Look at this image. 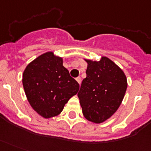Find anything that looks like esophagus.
<instances>
[{
  "label": "esophagus",
  "instance_id": "1",
  "mask_svg": "<svg viewBox=\"0 0 151 151\" xmlns=\"http://www.w3.org/2000/svg\"><path fill=\"white\" fill-rule=\"evenodd\" d=\"M76 81H78V84L80 85V84H81V78H80V77H78V78H76Z\"/></svg>",
  "mask_w": 151,
  "mask_h": 151
}]
</instances>
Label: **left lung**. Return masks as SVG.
<instances>
[{
    "label": "left lung",
    "instance_id": "left-lung-1",
    "mask_svg": "<svg viewBox=\"0 0 151 151\" xmlns=\"http://www.w3.org/2000/svg\"><path fill=\"white\" fill-rule=\"evenodd\" d=\"M86 78L81 82L78 96L87 120L101 123L117 111L127 88V77L106 57L100 61L87 60Z\"/></svg>",
    "mask_w": 151,
    "mask_h": 151
}]
</instances>
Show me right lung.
<instances>
[{
    "mask_svg": "<svg viewBox=\"0 0 151 151\" xmlns=\"http://www.w3.org/2000/svg\"><path fill=\"white\" fill-rule=\"evenodd\" d=\"M22 83L30 106L45 118L58 115L79 84L63 66V59L53 52L41 54L28 65Z\"/></svg>",
    "mask_w": 151,
    "mask_h": 151,
    "instance_id": "1",
    "label": "right lung"
}]
</instances>
